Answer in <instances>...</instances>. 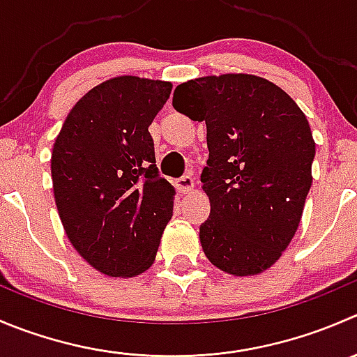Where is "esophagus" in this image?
I'll list each match as a JSON object with an SVG mask.
<instances>
[{"label": "esophagus", "mask_w": 357, "mask_h": 357, "mask_svg": "<svg viewBox=\"0 0 357 357\" xmlns=\"http://www.w3.org/2000/svg\"><path fill=\"white\" fill-rule=\"evenodd\" d=\"M193 186H195V179H193L190 174L183 176V178H179L178 181H176V188H178L179 192H183V193L192 192Z\"/></svg>", "instance_id": "esophagus-1"}]
</instances>
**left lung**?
Segmentation results:
<instances>
[{
  "instance_id": "obj_1",
  "label": "left lung",
  "mask_w": 357,
  "mask_h": 357,
  "mask_svg": "<svg viewBox=\"0 0 357 357\" xmlns=\"http://www.w3.org/2000/svg\"><path fill=\"white\" fill-rule=\"evenodd\" d=\"M172 106L207 126L200 176L211 202L200 225L207 259L238 278L261 274L291 242L312 185L307 116L281 86L244 73L181 83Z\"/></svg>"
}]
</instances>
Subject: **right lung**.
I'll return each mask as SVG.
<instances>
[{"instance_id":"add662e5","label":"right lung","mask_w":357,"mask_h":357,"mask_svg":"<svg viewBox=\"0 0 357 357\" xmlns=\"http://www.w3.org/2000/svg\"><path fill=\"white\" fill-rule=\"evenodd\" d=\"M171 82L116 76L86 92L69 112L52 150L55 206L73 248L109 278L151 266L174 188L158 174L148 127Z\"/></svg>"}]
</instances>
